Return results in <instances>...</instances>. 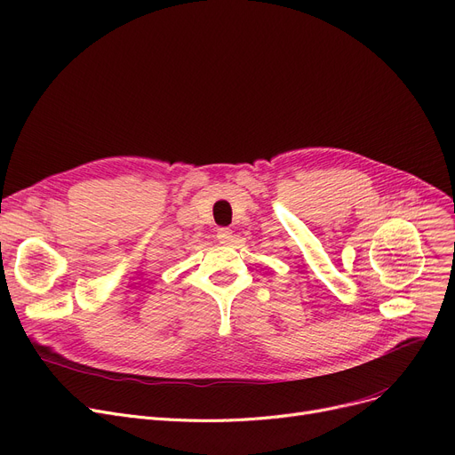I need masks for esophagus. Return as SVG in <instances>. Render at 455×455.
<instances>
[{
  "mask_svg": "<svg viewBox=\"0 0 455 455\" xmlns=\"http://www.w3.org/2000/svg\"><path fill=\"white\" fill-rule=\"evenodd\" d=\"M215 238L220 240L221 243H228L234 235H232V230L230 228H217L215 230Z\"/></svg>",
  "mask_w": 455,
  "mask_h": 455,
  "instance_id": "obj_1",
  "label": "esophagus"
}]
</instances>
